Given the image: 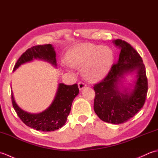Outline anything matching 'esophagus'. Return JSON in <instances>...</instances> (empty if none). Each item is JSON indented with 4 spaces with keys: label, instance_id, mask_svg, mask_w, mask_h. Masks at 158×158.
Returning <instances> with one entry per match:
<instances>
[{
    "label": "esophagus",
    "instance_id": "1",
    "mask_svg": "<svg viewBox=\"0 0 158 158\" xmlns=\"http://www.w3.org/2000/svg\"><path fill=\"white\" fill-rule=\"evenodd\" d=\"M85 86H86V85H85V83H83V82L80 81V82L78 83V87H79V89L80 90H82L83 88H85Z\"/></svg>",
    "mask_w": 158,
    "mask_h": 158
}]
</instances>
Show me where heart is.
I'll return each mask as SVG.
<instances>
[{
	"instance_id": "heart-1",
	"label": "heart",
	"mask_w": 158,
	"mask_h": 158,
	"mask_svg": "<svg viewBox=\"0 0 158 158\" xmlns=\"http://www.w3.org/2000/svg\"><path fill=\"white\" fill-rule=\"evenodd\" d=\"M113 59V52L109 48L91 43L77 45L70 49L67 55L71 66L83 68V77L91 82L101 81L108 75ZM69 65L64 64L68 69L70 67Z\"/></svg>"
}]
</instances>
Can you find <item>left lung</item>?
I'll return each instance as SVG.
<instances>
[{
  "label": "left lung",
  "mask_w": 158,
  "mask_h": 158,
  "mask_svg": "<svg viewBox=\"0 0 158 158\" xmlns=\"http://www.w3.org/2000/svg\"><path fill=\"white\" fill-rule=\"evenodd\" d=\"M113 43L120 49L119 60L105 78L94 87V109L104 122L120 124L135 116L143 106L148 83L145 67L139 53L121 39ZM132 72L136 73V80L130 85L132 88L123 87V79Z\"/></svg>",
  "instance_id": "8db88e82"
}]
</instances>
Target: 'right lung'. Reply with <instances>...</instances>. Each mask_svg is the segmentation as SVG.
Instances as JSON below:
<instances>
[{
  "mask_svg": "<svg viewBox=\"0 0 158 158\" xmlns=\"http://www.w3.org/2000/svg\"><path fill=\"white\" fill-rule=\"evenodd\" d=\"M56 53L51 44L36 45L26 50L19 57L13 68V71L23 64L41 60L56 67ZM79 89L77 84L66 85L58 83L54 98L48 109L39 113L25 111L17 105L11 93L13 106L22 122L26 126L43 132H51L62 127L66 122L71 109L73 100L78 95Z\"/></svg>",
  "mask_w": 158,
  "mask_h": 158,
  "instance_id": "add662e5",
  "label": "right lung"
}]
</instances>
